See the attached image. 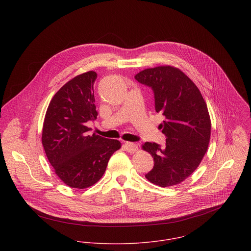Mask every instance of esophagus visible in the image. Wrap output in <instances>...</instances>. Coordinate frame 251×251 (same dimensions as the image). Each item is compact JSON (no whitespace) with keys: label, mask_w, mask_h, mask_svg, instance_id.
<instances>
[{"label":"esophagus","mask_w":251,"mask_h":251,"mask_svg":"<svg viewBox=\"0 0 251 251\" xmlns=\"http://www.w3.org/2000/svg\"><path fill=\"white\" fill-rule=\"evenodd\" d=\"M124 148L128 152H135L136 151H138V146L136 144L131 143V142H125Z\"/></svg>","instance_id":"1"}]
</instances>
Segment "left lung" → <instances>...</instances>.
Returning a JSON list of instances; mask_svg holds the SVG:
<instances>
[{"instance_id":"obj_1","label":"left lung","mask_w":251,"mask_h":251,"mask_svg":"<svg viewBox=\"0 0 251 251\" xmlns=\"http://www.w3.org/2000/svg\"><path fill=\"white\" fill-rule=\"evenodd\" d=\"M134 77L151 88L155 111L165 118L159 125L165 146H142L154 161L145 177L161 187L176 185L196 170L208 150L212 125L207 104L197 86L177 68L147 69Z\"/></svg>"}]
</instances>
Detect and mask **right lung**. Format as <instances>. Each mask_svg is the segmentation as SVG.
I'll list each match as a JSON object with an SVG mask.
<instances>
[{"instance_id": "right-lung-1", "label": "right lung", "mask_w": 251, "mask_h": 251, "mask_svg": "<svg viewBox=\"0 0 251 251\" xmlns=\"http://www.w3.org/2000/svg\"><path fill=\"white\" fill-rule=\"evenodd\" d=\"M95 72L82 73L66 83L47 108L42 145L57 176L73 188L94 185L103 176L111 155L121 148L118 140L88 135L89 121L98 116L95 105Z\"/></svg>"}]
</instances>
